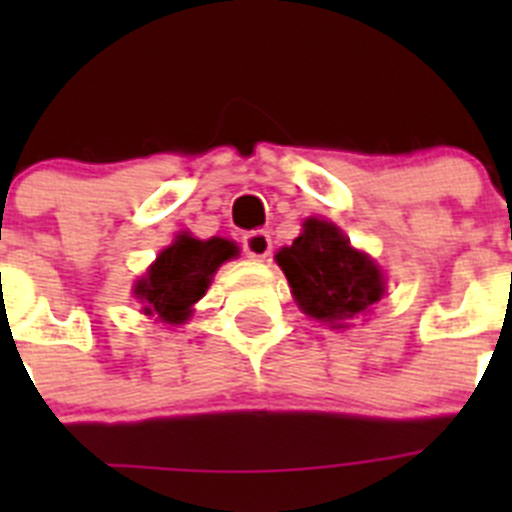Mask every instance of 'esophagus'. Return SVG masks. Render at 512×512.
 Returning <instances> with one entry per match:
<instances>
[{
  "mask_svg": "<svg viewBox=\"0 0 512 512\" xmlns=\"http://www.w3.org/2000/svg\"><path fill=\"white\" fill-rule=\"evenodd\" d=\"M243 251H246L248 259H266L271 253V235L266 230H251V233L243 235Z\"/></svg>",
  "mask_w": 512,
  "mask_h": 512,
  "instance_id": "obj_1",
  "label": "esophagus"
}]
</instances>
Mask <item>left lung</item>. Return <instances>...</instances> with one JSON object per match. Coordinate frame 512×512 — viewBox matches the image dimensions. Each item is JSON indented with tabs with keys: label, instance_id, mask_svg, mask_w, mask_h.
<instances>
[{
	"label": "left lung",
	"instance_id": "8db88e82",
	"mask_svg": "<svg viewBox=\"0 0 512 512\" xmlns=\"http://www.w3.org/2000/svg\"><path fill=\"white\" fill-rule=\"evenodd\" d=\"M277 261L302 312L333 328L364 315L384 295L374 261L354 251L346 235L325 220H307L305 233L282 248Z\"/></svg>",
	"mask_w": 512,
	"mask_h": 512
}]
</instances>
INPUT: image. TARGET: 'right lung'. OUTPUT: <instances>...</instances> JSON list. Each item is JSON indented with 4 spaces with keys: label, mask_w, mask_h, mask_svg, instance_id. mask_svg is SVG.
I'll return each instance as SVG.
<instances>
[{
    "label": "right lung",
    "mask_w": 512,
    "mask_h": 512,
    "mask_svg": "<svg viewBox=\"0 0 512 512\" xmlns=\"http://www.w3.org/2000/svg\"><path fill=\"white\" fill-rule=\"evenodd\" d=\"M238 248L223 238L197 241L179 235L156 259L148 274L135 284V297L146 302L143 312L158 315L164 323H184L189 307L205 295L217 266L235 256Z\"/></svg>",
    "instance_id": "obj_1"
}]
</instances>
